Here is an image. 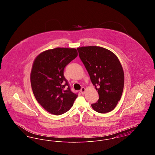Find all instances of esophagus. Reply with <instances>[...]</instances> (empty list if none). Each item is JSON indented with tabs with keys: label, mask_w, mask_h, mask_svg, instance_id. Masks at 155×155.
Returning a JSON list of instances; mask_svg holds the SVG:
<instances>
[{
	"label": "esophagus",
	"mask_w": 155,
	"mask_h": 155,
	"mask_svg": "<svg viewBox=\"0 0 155 155\" xmlns=\"http://www.w3.org/2000/svg\"><path fill=\"white\" fill-rule=\"evenodd\" d=\"M80 91H81L82 94H85V88L84 87H82V88H81Z\"/></svg>",
	"instance_id": "1"
}]
</instances>
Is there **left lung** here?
Masks as SVG:
<instances>
[{
  "label": "left lung",
  "mask_w": 155,
  "mask_h": 155,
  "mask_svg": "<svg viewBox=\"0 0 155 155\" xmlns=\"http://www.w3.org/2000/svg\"><path fill=\"white\" fill-rule=\"evenodd\" d=\"M77 50L99 94L97 102L91 104L92 109L100 113L110 112L117 106L124 88V74L118 58L100 46H82Z\"/></svg>",
  "instance_id": "8db88e82"
}]
</instances>
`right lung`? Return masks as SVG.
<instances>
[{
    "label": "right lung",
    "mask_w": 155,
    "mask_h": 155,
    "mask_svg": "<svg viewBox=\"0 0 155 155\" xmlns=\"http://www.w3.org/2000/svg\"><path fill=\"white\" fill-rule=\"evenodd\" d=\"M77 56L76 49L56 48L41 53L34 61L30 75L32 92L38 102L51 114L69 110L78 96L63 74L65 67Z\"/></svg>",
    "instance_id": "add662e5"
}]
</instances>
